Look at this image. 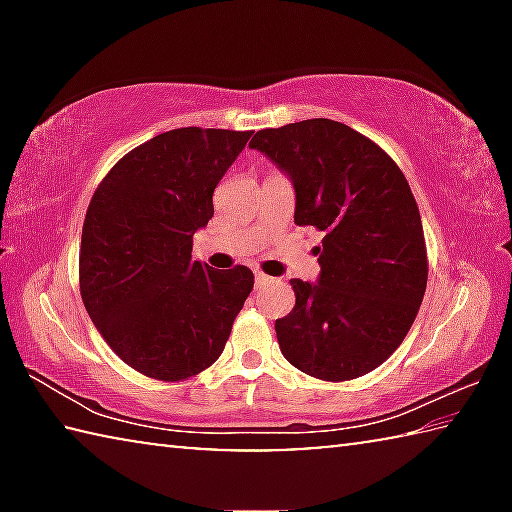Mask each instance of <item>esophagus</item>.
<instances>
[{
	"label": "esophagus",
	"mask_w": 512,
	"mask_h": 512,
	"mask_svg": "<svg viewBox=\"0 0 512 512\" xmlns=\"http://www.w3.org/2000/svg\"><path fill=\"white\" fill-rule=\"evenodd\" d=\"M268 282H271V277L264 275L262 271H255V287H257V289L264 287V284H268Z\"/></svg>",
	"instance_id": "1"
}]
</instances>
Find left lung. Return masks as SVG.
I'll list each match as a JSON object with an SVG mask.
<instances>
[{
	"mask_svg": "<svg viewBox=\"0 0 512 512\" xmlns=\"http://www.w3.org/2000/svg\"><path fill=\"white\" fill-rule=\"evenodd\" d=\"M250 149L289 176L296 225L323 235L318 280H291L296 307L275 320L284 359L325 381L366 375L400 348L427 289L422 221L404 173L332 119L257 131Z\"/></svg>",
	"mask_w": 512,
	"mask_h": 512,
	"instance_id": "8db88e82",
	"label": "left lung"
}]
</instances>
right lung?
<instances>
[{
	"instance_id": "1",
	"label": "right lung",
	"mask_w": 512,
	"mask_h": 512,
	"mask_svg": "<svg viewBox=\"0 0 512 512\" xmlns=\"http://www.w3.org/2000/svg\"><path fill=\"white\" fill-rule=\"evenodd\" d=\"M250 131L176 128L126 153L83 223L81 298L117 357L146 377L180 381L221 357L253 291V271L192 259L194 232Z\"/></svg>"
}]
</instances>
